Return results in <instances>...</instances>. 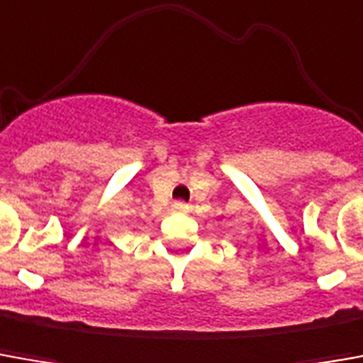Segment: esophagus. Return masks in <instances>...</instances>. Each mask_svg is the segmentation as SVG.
Instances as JSON below:
<instances>
[{"mask_svg": "<svg viewBox=\"0 0 363 363\" xmlns=\"http://www.w3.org/2000/svg\"><path fill=\"white\" fill-rule=\"evenodd\" d=\"M173 210L174 212H186L189 206H186L184 202H181V200H177V202H173Z\"/></svg>", "mask_w": 363, "mask_h": 363, "instance_id": "1", "label": "esophagus"}]
</instances>
